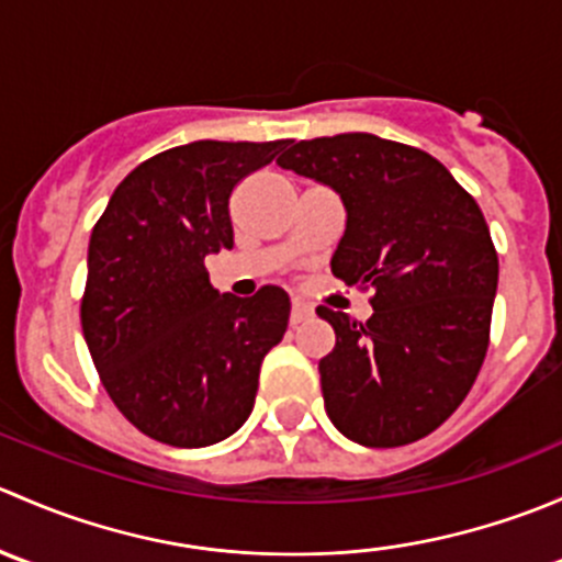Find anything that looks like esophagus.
<instances>
[{"label": "esophagus", "instance_id": "esophagus-1", "mask_svg": "<svg viewBox=\"0 0 562 562\" xmlns=\"http://www.w3.org/2000/svg\"><path fill=\"white\" fill-rule=\"evenodd\" d=\"M310 315H313V307H310V304L293 302V307H291V326H299V323L307 321Z\"/></svg>", "mask_w": 562, "mask_h": 562}]
</instances>
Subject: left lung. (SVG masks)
Wrapping results in <instances>:
<instances>
[{"mask_svg":"<svg viewBox=\"0 0 562 562\" xmlns=\"http://www.w3.org/2000/svg\"><path fill=\"white\" fill-rule=\"evenodd\" d=\"M277 166L339 192L348 223L331 271L372 291L367 323L317 307L337 334L317 364L328 418L370 449L427 438L490 348L497 249L479 203L432 155L370 133L291 140Z\"/></svg>","mask_w":562,"mask_h":562,"instance_id":"left-lung-1","label":"left lung"}]
</instances>
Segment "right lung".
<instances>
[{
    "label": "right lung",
    "mask_w": 562,
    "mask_h": 562,
    "mask_svg": "<svg viewBox=\"0 0 562 562\" xmlns=\"http://www.w3.org/2000/svg\"><path fill=\"white\" fill-rule=\"evenodd\" d=\"M285 146H173L127 173L94 225L83 337L119 413L160 443H220L252 413L260 364L285 334L291 299L277 285L220 296L203 260L234 247L231 195Z\"/></svg>",
    "instance_id": "obj_1"
}]
</instances>
